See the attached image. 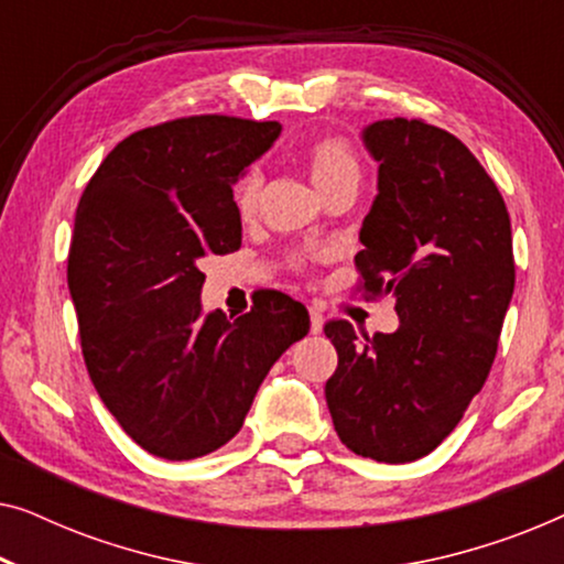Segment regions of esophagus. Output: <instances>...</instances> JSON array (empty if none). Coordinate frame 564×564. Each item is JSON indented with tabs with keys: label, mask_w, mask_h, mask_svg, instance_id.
I'll return each instance as SVG.
<instances>
[{
	"label": "esophagus",
	"mask_w": 564,
	"mask_h": 564,
	"mask_svg": "<svg viewBox=\"0 0 564 564\" xmlns=\"http://www.w3.org/2000/svg\"><path fill=\"white\" fill-rule=\"evenodd\" d=\"M323 330V313L318 307H311V334H321Z\"/></svg>",
	"instance_id": "esophagus-1"
}]
</instances>
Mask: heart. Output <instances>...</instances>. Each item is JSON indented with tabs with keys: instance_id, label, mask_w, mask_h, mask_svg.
Masks as SVG:
<instances>
[{
	"instance_id": "heart-1",
	"label": "heart",
	"mask_w": 564,
	"mask_h": 564,
	"mask_svg": "<svg viewBox=\"0 0 564 564\" xmlns=\"http://www.w3.org/2000/svg\"><path fill=\"white\" fill-rule=\"evenodd\" d=\"M305 161H307V169H311L315 187L321 192L346 182L359 184L361 180V159L357 149H354V143L344 135H323L318 141H313L305 151ZM259 189H261L259 169H249V172H243L241 180L236 182L234 205L243 218H249V215L257 210ZM295 264L297 267L303 264V259H297Z\"/></svg>"
}]
</instances>
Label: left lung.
<instances>
[{
  "label": "left lung",
  "mask_w": 564,
  "mask_h": 564,
  "mask_svg": "<svg viewBox=\"0 0 564 564\" xmlns=\"http://www.w3.org/2000/svg\"><path fill=\"white\" fill-rule=\"evenodd\" d=\"M377 197L361 223L359 288L395 297V334L323 330L338 351L326 382L336 434L361 457L403 465L452 434L482 390L513 295L511 218L459 138L423 120L365 128Z\"/></svg>",
  "instance_id": "left-lung-1"
}]
</instances>
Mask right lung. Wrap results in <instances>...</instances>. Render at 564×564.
Listing matches in <instances>:
<instances>
[{"mask_svg":"<svg viewBox=\"0 0 564 564\" xmlns=\"http://www.w3.org/2000/svg\"><path fill=\"white\" fill-rule=\"evenodd\" d=\"M280 130L228 115L143 128L107 153L76 207L66 274L84 365L122 431L161 459L230 442L274 361L311 330L305 305L276 290L236 321L199 305V261L241 246L234 184Z\"/></svg>","mask_w":564,"mask_h":564,"instance_id":"1","label":"right lung"}]
</instances>
